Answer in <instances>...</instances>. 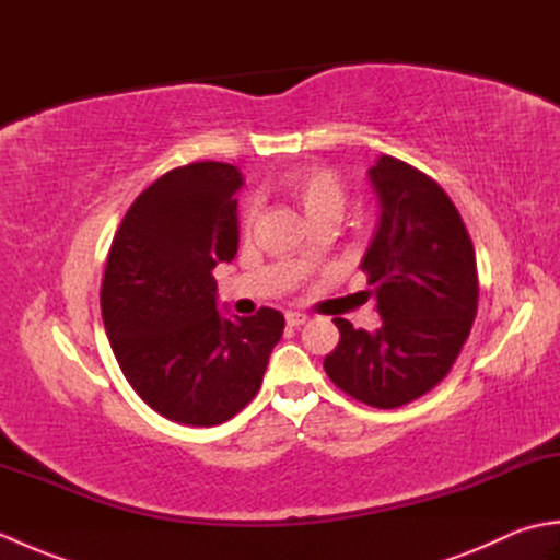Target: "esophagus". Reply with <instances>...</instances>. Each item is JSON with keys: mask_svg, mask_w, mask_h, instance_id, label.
I'll use <instances>...</instances> for the list:
<instances>
[{"mask_svg": "<svg viewBox=\"0 0 560 560\" xmlns=\"http://www.w3.org/2000/svg\"><path fill=\"white\" fill-rule=\"evenodd\" d=\"M307 323V315L305 313H287V325L289 327H301Z\"/></svg>", "mask_w": 560, "mask_h": 560, "instance_id": "34e87169", "label": "esophagus"}]
</instances>
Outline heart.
<instances>
[{"mask_svg":"<svg viewBox=\"0 0 560 560\" xmlns=\"http://www.w3.org/2000/svg\"><path fill=\"white\" fill-rule=\"evenodd\" d=\"M287 195L303 209L307 221L331 219L337 221L347 209V185L331 168H301L281 180ZM255 219V205L243 211V223L249 225Z\"/></svg>","mask_w":560,"mask_h":560,"instance_id":"1","label":"heart"}]
</instances>
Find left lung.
Returning <instances> with one entry per match:
<instances>
[{"label": "left lung", "instance_id": "1", "mask_svg": "<svg viewBox=\"0 0 560 560\" xmlns=\"http://www.w3.org/2000/svg\"><path fill=\"white\" fill-rule=\"evenodd\" d=\"M368 177L380 221L361 269L383 325L365 331L337 317L339 343L325 371L353 399L397 409L431 392L457 361L477 317L479 273L443 187L392 156H380Z\"/></svg>", "mask_w": 560, "mask_h": 560}]
</instances>
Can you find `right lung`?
I'll return each mask as SVG.
<instances>
[{"mask_svg":"<svg viewBox=\"0 0 560 560\" xmlns=\"http://www.w3.org/2000/svg\"><path fill=\"white\" fill-rule=\"evenodd\" d=\"M243 173L199 161L141 192L117 229L101 287L103 325L127 383L153 411L219 425L247 407L265 377L283 315L217 311L213 267L237 253Z\"/></svg>","mask_w":560,"mask_h":560,"instance_id":"obj_1","label":"right lung"}]
</instances>
